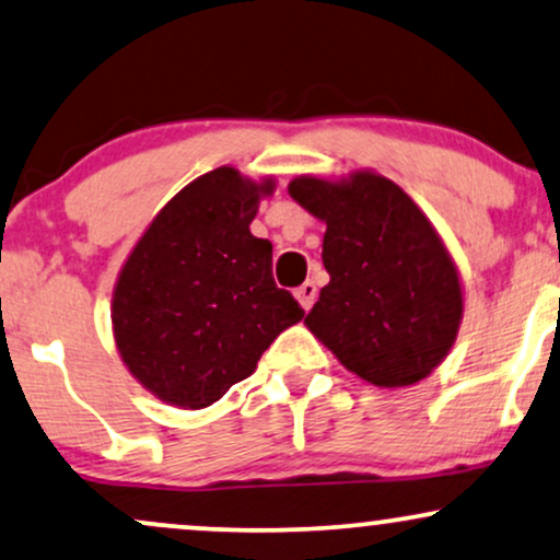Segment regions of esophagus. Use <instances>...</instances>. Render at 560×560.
<instances>
[{"instance_id":"1","label":"esophagus","mask_w":560,"mask_h":560,"mask_svg":"<svg viewBox=\"0 0 560 560\" xmlns=\"http://www.w3.org/2000/svg\"><path fill=\"white\" fill-rule=\"evenodd\" d=\"M294 298H298V302L305 310H310L313 307V302H315V298H318V287L313 284V281H305V284L302 287H298L294 289Z\"/></svg>"}]
</instances>
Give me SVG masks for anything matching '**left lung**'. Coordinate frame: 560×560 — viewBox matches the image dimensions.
Returning a JSON list of instances; mask_svg holds the SVG:
<instances>
[{
	"label": "left lung",
	"mask_w": 560,
	"mask_h": 560,
	"mask_svg": "<svg viewBox=\"0 0 560 560\" xmlns=\"http://www.w3.org/2000/svg\"><path fill=\"white\" fill-rule=\"evenodd\" d=\"M289 195L326 221L331 281L307 313L310 331L375 386L425 378L462 320L459 273L425 213L399 185L368 172L336 185L298 177Z\"/></svg>",
	"instance_id": "8db88e82"
}]
</instances>
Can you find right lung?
<instances>
[{
    "label": "right lung",
    "instance_id": "obj_1",
    "mask_svg": "<svg viewBox=\"0 0 560 560\" xmlns=\"http://www.w3.org/2000/svg\"><path fill=\"white\" fill-rule=\"evenodd\" d=\"M273 182L221 166L161 208L114 289V339L125 365L182 409L219 401L305 310L273 281V247L250 234Z\"/></svg>",
    "mask_w": 560,
    "mask_h": 560
}]
</instances>
